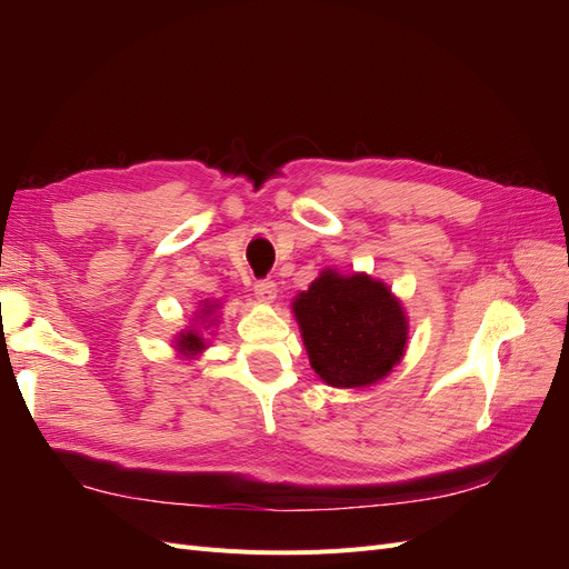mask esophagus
<instances>
[{"instance_id": "34e87169", "label": "esophagus", "mask_w": 569, "mask_h": 569, "mask_svg": "<svg viewBox=\"0 0 569 569\" xmlns=\"http://www.w3.org/2000/svg\"><path fill=\"white\" fill-rule=\"evenodd\" d=\"M253 291H256V299L263 301V303H272L274 297H278V284H274L272 280H258L253 284Z\"/></svg>"}]
</instances>
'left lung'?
Returning <instances> with one entry per match:
<instances>
[{
  "label": "left lung",
  "mask_w": 569,
  "mask_h": 569,
  "mask_svg": "<svg viewBox=\"0 0 569 569\" xmlns=\"http://www.w3.org/2000/svg\"><path fill=\"white\" fill-rule=\"evenodd\" d=\"M311 368L325 385L366 389L401 363L408 316L401 299L368 272L320 270L291 301Z\"/></svg>",
  "instance_id": "left-lung-1"
}]
</instances>
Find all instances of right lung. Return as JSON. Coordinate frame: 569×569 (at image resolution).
Returning <instances> with one entry per match:
<instances>
[{
  "mask_svg": "<svg viewBox=\"0 0 569 569\" xmlns=\"http://www.w3.org/2000/svg\"><path fill=\"white\" fill-rule=\"evenodd\" d=\"M199 306H201V311L197 313L194 325L184 327V330L178 332L173 339V349L178 351V356L182 360H194L197 356H201L206 349H209V339H206L202 332L206 329H211V333L204 332L213 335V327L218 322V311L222 308L220 301H209V299L201 301Z\"/></svg>",
  "mask_w": 569,
  "mask_h": 569,
  "instance_id": "obj_1",
  "label": "right lung"
}]
</instances>
